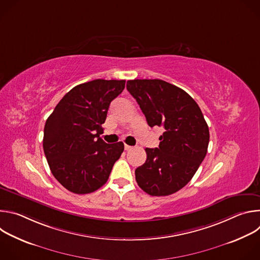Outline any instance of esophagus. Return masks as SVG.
<instances>
[{"instance_id": "1", "label": "esophagus", "mask_w": 260, "mask_h": 260, "mask_svg": "<svg viewBox=\"0 0 260 260\" xmlns=\"http://www.w3.org/2000/svg\"><path fill=\"white\" fill-rule=\"evenodd\" d=\"M124 149L126 150V151H128V150H132L133 149V147L132 146H129V145H124Z\"/></svg>"}]
</instances>
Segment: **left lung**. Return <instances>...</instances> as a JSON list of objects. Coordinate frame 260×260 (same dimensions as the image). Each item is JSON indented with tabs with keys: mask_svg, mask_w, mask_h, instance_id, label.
Segmentation results:
<instances>
[{
	"mask_svg": "<svg viewBox=\"0 0 260 260\" xmlns=\"http://www.w3.org/2000/svg\"><path fill=\"white\" fill-rule=\"evenodd\" d=\"M150 127L165 128L158 148H146L147 159L137 168L136 181L148 194L170 196L186 185L204 160L209 127L196 101L183 89L160 79L128 80Z\"/></svg>",
	"mask_w": 260,
	"mask_h": 260,
	"instance_id": "obj_1",
	"label": "left lung"
}]
</instances>
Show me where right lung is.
<instances>
[{
    "mask_svg": "<svg viewBox=\"0 0 260 260\" xmlns=\"http://www.w3.org/2000/svg\"><path fill=\"white\" fill-rule=\"evenodd\" d=\"M125 80L95 79L72 88L44 126L43 149L54 178L77 194L98 190L124 150L122 142L107 144L100 135L109 106Z\"/></svg>",
    "mask_w": 260,
    "mask_h": 260,
    "instance_id": "1",
    "label": "right lung"
}]
</instances>
